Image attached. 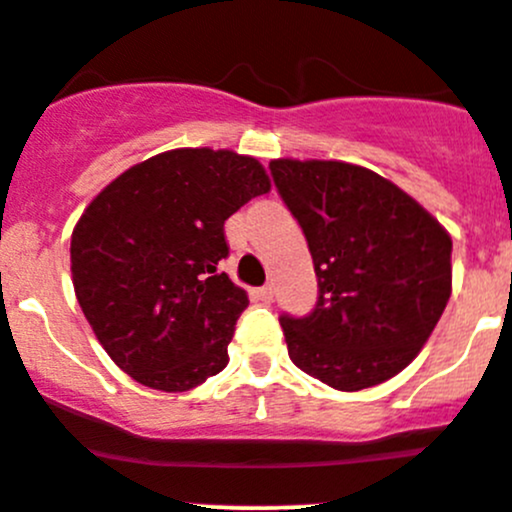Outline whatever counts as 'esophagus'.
<instances>
[{"label": "esophagus", "mask_w": 512, "mask_h": 512, "mask_svg": "<svg viewBox=\"0 0 512 512\" xmlns=\"http://www.w3.org/2000/svg\"><path fill=\"white\" fill-rule=\"evenodd\" d=\"M255 295H257V300L272 302V297H275V287L265 285V287H260V290H255Z\"/></svg>", "instance_id": "1"}]
</instances>
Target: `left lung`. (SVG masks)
<instances>
[{"instance_id":"left-lung-1","label":"left lung","mask_w":512,"mask_h":512,"mask_svg":"<svg viewBox=\"0 0 512 512\" xmlns=\"http://www.w3.org/2000/svg\"><path fill=\"white\" fill-rule=\"evenodd\" d=\"M270 172L317 275L315 310L280 317L290 360L345 393L390 380L448 305L453 240L408 192L365 167L272 160Z\"/></svg>"}]
</instances>
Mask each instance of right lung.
Listing matches in <instances>:
<instances>
[{"mask_svg": "<svg viewBox=\"0 0 512 512\" xmlns=\"http://www.w3.org/2000/svg\"><path fill=\"white\" fill-rule=\"evenodd\" d=\"M270 192L255 157L170 150L109 182L72 232L79 307L107 355L152 390L185 393L230 362L250 300L225 272V220Z\"/></svg>", "mask_w": 512, "mask_h": 512, "instance_id": "1", "label": "right lung"}]
</instances>
